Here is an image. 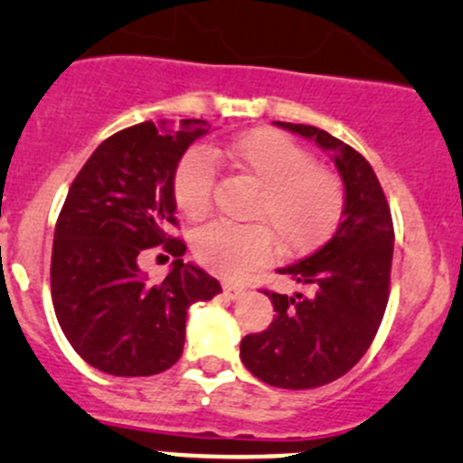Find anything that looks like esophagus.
Listing matches in <instances>:
<instances>
[{"label": "esophagus", "instance_id": "obj_1", "mask_svg": "<svg viewBox=\"0 0 463 463\" xmlns=\"http://www.w3.org/2000/svg\"><path fill=\"white\" fill-rule=\"evenodd\" d=\"M246 288L241 287V284H235V282H223V293H226L231 300H237L240 296H244Z\"/></svg>", "mask_w": 463, "mask_h": 463}]
</instances>
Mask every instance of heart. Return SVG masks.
I'll return each mask as SVG.
<instances>
[{
	"label": "heart",
	"mask_w": 463,
	"mask_h": 463,
	"mask_svg": "<svg viewBox=\"0 0 463 463\" xmlns=\"http://www.w3.org/2000/svg\"><path fill=\"white\" fill-rule=\"evenodd\" d=\"M226 158L260 185L250 214L264 219L288 250L325 240L343 213V184L314 165L309 152L269 129L244 134L226 147ZM214 161L193 149L175 175V202L188 219H202L213 205ZM264 223L213 222L193 237V250L205 269L237 278L273 258V232Z\"/></svg>",
	"instance_id": "1"
}]
</instances>
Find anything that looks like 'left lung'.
<instances>
[{"label":"left lung","mask_w":463,"mask_h":463,"mask_svg":"<svg viewBox=\"0 0 463 463\" xmlns=\"http://www.w3.org/2000/svg\"><path fill=\"white\" fill-rule=\"evenodd\" d=\"M329 154L343 179L340 223L329 241L278 269L305 291H266L275 320L244 335L240 356L260 381L287 390L320 387L347 374L370 349L390 296L394 226L370 163L311 125L275 123Z\"/></svg>","instance_id":"1"}]
</instances>
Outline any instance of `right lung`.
<instances>
[{
    "instance_id": "right-lung-1",
    "label": "right lung",
    "mask_w": 463,
    "mask_h": 463,
    "mask_svg": "<svg viewBox=\"0 0 463 463\" xmlns=\"http://www.w3.org/2000/svg\"><path fill=\"white\" fill-rule=\"evenodd\" d=\"M208 120L134 125L96 147L78 172L55 223L51 296L64 335L96 370L152 376L179 361L190 305L213 300L222 284L185 264L176 226L175 175ZM163 243L177 260L158 285L137 266Z\"/></svg>"
}]
</instances>
